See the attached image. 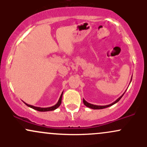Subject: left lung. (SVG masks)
Returning a JSON list of instances; mask_svg holds the SVG:
<instances>
[{
  "label": "left lung",
  "mask_w": 147,
  "mask_h": 147,
  "mask_svg": "<svg viewBox=\"0 0 147 147\" xmlns=\"http://www.w3.org/2000/svg\"><path fill=\"white\" fill-rule=\"evenodd\" d=\"M131 79H132V77H131ZM124 93H125V92H124ZM124 94H123L121 96V97H119V98H118L117 100L115 102H112V103L110 104V105H105V106H100V105H92V104H90V103H89V102H87V101H85V100H84V99H83V103H84V105H85L86 107H89V108H91V109H104V108L109 107L112 106V105H115V104H116L117 102H119V100H120V99H121V97H122V96L124 95Z\"/></svg>",
  "instance_id": "obj_1"
}]
</instances>
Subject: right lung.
<instances>
[{"instance_id":"obj_1","label":"right lung","mask_w":147,"mask_h":147,"mask_svg":"<svg viewBox=\"0 0 147 147\" xmlns=\"http://www.w3.org/2000/svg\"><path fill=\"white\" fill-rule=\"evenodd\" d=\"M63 92H62L61 95H60V99H59L58 102H57V104H56V105H55L54 106L50 107H45V108L38 107H35V106H32V105H28V104L26 103V102H24V103L26 104V105H27L28 107H29L32 108V109H35V110H37V111H39V112H48V111H53V110H55V109H57V107H60V105H61L62 97H63Z\"/></svg>"}]
</instances>
